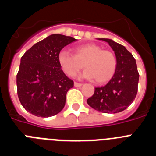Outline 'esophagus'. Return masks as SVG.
<instances>
[{
  "label": "esophagus",
  "mask_w": 156,
  "mask_h": 156,
  "mask_svg": "<svg viewBox=\"0 0 156 156\" xmlns=\"http://www.w3.org/2000/svg\"><path fill=\"white\" fill-rule=\"evenodd\" d=\"M82 83H77V82H74V86L76 87H80L82 86Z\"/></svg>",
  "instance_id": "esophagus-1"
}]
</instances>
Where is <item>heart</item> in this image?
<instances>
[{
  "label": "heart",
  "mask_w": 156,
  "mask_h": 156,
  "mask_svg": "<svg viewBox=\"0 0 156 156\" xmlns=\"http://www.w3.org/2000/svg\"><path fill=\"white\" fill-rule=\"evenodd\" d=\"M58 61L66 75L74 76L83 67L87 69L82 76L94 79L97 83L109 81L117 68L115 54L109 50H103L95 44L80 45L75 48V55L67 50H62L58 55Z\"/></svg>",
  "instance_id": "b5f03b06"
}]
</instances>
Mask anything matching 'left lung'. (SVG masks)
I'll list each match as a JSON object with an SVG mask.
<instances>
[{"label": "left lung", "mask_w": 156, "mask_h": 156, "mask_svg": "<svg viewBox=\"0 0 156 156\" xmlns=\"http://www.w3.org/2000/svg\"><path fill=\"white\" fill-rule=\"evenodd\" d=\"M112 48L117 59V68L109 82L94 88V93L87 100L89 105L104 113H117L126 109L137 93L139 73L136 60L124 46L110 39L99 38Z\"/></svg>", "instance_id": "8db88e82"}]
</instances>
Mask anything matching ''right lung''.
<instances>
[{
	"label": "right lung",
	"mask_w": 156,
	"mask_h": 156,
	"mask_svg": "<svg viewBox=\"0 0 156 156\" xmlns=\"http://www.w3.org/2000/svg\"><path fill=\"white\" fill-rule=\"evenodd\" d=\"M76 41L71 37L52 34L25 52L16 76L17 94L24 108L38 117H50L62 110L66 94L73 81L63 73L58 52Z\"/></svg>",
	"instance_id": "1"
}]
</instances>
